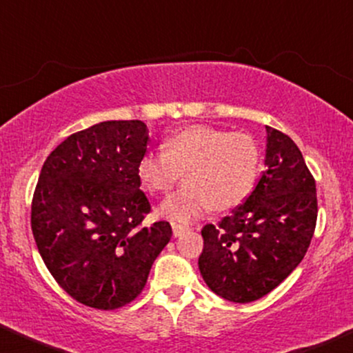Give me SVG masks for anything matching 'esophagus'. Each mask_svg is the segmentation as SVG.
Instances as JSON below:
<instances>
[{
  "mask_svg": "<svg viewBox=\"0 0 353 353\" xmlns=\"http://www.w3.org/2000/svg\"><path fill=\"white\" fill-rule=\"evenodd\" d=\"M172 229H173V237H180L181 234L188 232V230H190L188 225H181V224H176V223H172Z\"/></svg>",
  "mask_w": 353,
  "mask_h": 353,
  "instance_id": "obj_1",
  "label": "esophagus"
}]
</instances>
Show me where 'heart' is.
I'll return each instance as SVG.
<instances>
[{
    "instance_id": "heart-1",
    "label": "heart",
    "mask_w": 353,
    "mask_h": 353,
    "mask_svg": "<svg viewBox=\"0 0 353 353\" xmlns=\"http://www.w3.org/2000/svg\"><path fill=\"white\" fill-rule=\"evenodd\" d=\"M260 152L254 137L210 125H190L163 142V152H147L137 176L150 193H167L185 172L186 183L165 199L160 214L190 223L212 206L237 208L249 198L259 173Z\"/></svg>"
}]
</instances>
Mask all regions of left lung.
<instances>
[{"mask_svg":"<svg viewBox=\"0 0 353 353\" xmlns=\"http://www.w3.org/2000/svg\"><path fill=\"white\" fill-rule=\"evenodd\" d=\"M267 129L265 172L245 203L206 224L198 267L217 296L250 303L275 290L301 263L316 228L314 178L286 134Z\"/></svg>","mask_w":353,"mask_h":353,"instance_id":"obj_1","label":"left lung"}]
</instances>
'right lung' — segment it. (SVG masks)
Instances as JSON below:
<instances>
[{
  "instance_id": "obj_1",
  "label": "right lung",
  "mask_w": 353,
  "mask_h": 353,
  "mask_svg": "<svg viewBox=\"0 0 353 353\" xmlns=\"http://www.w3.org/2000/svg\"><path fill=\"white\" fill-rule=\"evenodd\" d=\"M147 142L142 121H104L72 134L43 162L34 239L55 281L85 306L132 301L172 237L167 221L141 225L150 212L137 176Z\"/></svg>"
}]
</instances>
